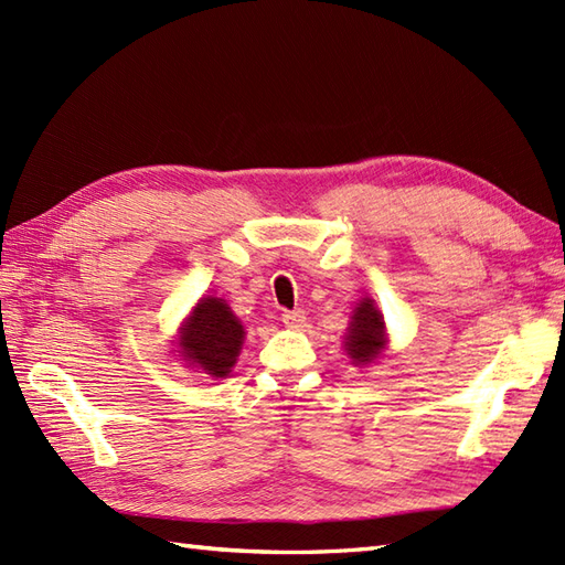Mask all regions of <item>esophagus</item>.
Segmentation results:
<instances>
[{
  "label": "esophagus",
  "mask_w": 565,
  "mask_h": 565,
  "mask_svg": "<svg viewBox=\"0 0 565 565\" xmlns=\"http://www.w3.org/2000/svg\"><path fill=\"white\" fill-rule=\"evenodd\" d=\"M281 320H284V326H286V328L298 330V328H303L306 313H303V310H284V313H281Z\"/></svg>",
  "instance_id": "esophagus-1"
}]
</instances>
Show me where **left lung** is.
<instances>
[{
    "instance_id": "left-lung-1",
    "label": "left lung",
    "mask_w": 565,
    "mask_h": 565,
    "mask_svg": "<svg viewBox=\"0 0 565 565\" xmlns=\"http://www.w3.org/2000/svg\"><path fill=\"white\" fill-rule=\"evenodd\" d=\"M344 350L354 366L371 364L386 350V326H383L381 310L371 298L356 303L352 322L344 334Z\"/></svg>"
}]
</instances>
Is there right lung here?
<instances>
[{"label":"right lung","mask_w":565,"mask_h":565,"mask_svg":"<svg viewBox=\"0 0 565 565\" xmlns=\"http://www.w3.org/2000/svg\"><path fill=\"white\" fill-rule=\"evenodd\" d=\"M245 328L223 298L206 296L179 328V356L213 379H225L243 350Z\"/></svg>","instance_id":"1"}]
</instances>
